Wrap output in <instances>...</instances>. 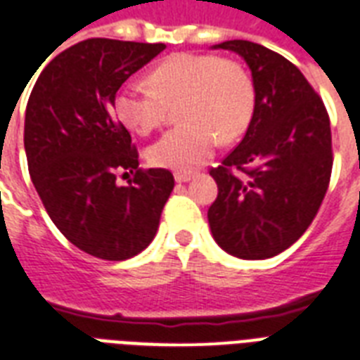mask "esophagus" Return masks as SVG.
Wrapping results in <instances>:
<instances>
[{
  "label": "esophagus",
  "mask_w": 360,
  "mask_h": 360,
  "mask_svg": "<svg viewBox=\"0 0 360 360\" xmlns=\"http://www.w3.org/2000/svg\"><path fill=\"white\" fill-rule=\"evenodd\" d=\"M193 176H195L193 171H176L174 172V180H176L178 184L189 182V180H191Z\"/></svg>",
  "instance_id": "1"
}]
</instances>
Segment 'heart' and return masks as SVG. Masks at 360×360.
<instances>
[{
    "instance_id": "1",
    "label": "heart",
    "mask_w": 360,
    "mask_h": 360,
    "mask_svg": "<svg viewBox=\"0 0 360 360\" xmlns=\"http://www.w3.org/2000/svg\"><path fill=\"white\" fill-rule=\"evenodd\" d=\"M148 84L125 82L114 97L120 122L139 135H150L178 107L182 125L167 131L148 150L150 163L174 171L202 165L221 141H235L248 129L255 108V88L244 67L229 58L180 52L160 61Z\"/></svg>"
}]
</instances>
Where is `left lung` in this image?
Masks as SVG:
<instances>
[{"label": "left lung", "instance_id": "8db88e82", "mask_svg": "<svg viewBox=\"0 0 360 360\" xmlns=\"http://www.w3.org/2000/svg\"><path fill=\"white\" fill-rule=\"evenodd\" d=\"M250 67L255 108L240 144L212 169L214 240L240 259H269L295 244L316 218L333 171L327 108L299 69L252 41H225ZM243 174L236 177L234 169Z\"/></svg>", "mask_w": 360, "mask_h": 360}]
</instances>
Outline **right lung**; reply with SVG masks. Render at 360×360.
<instances>
[{"mask_svg":"<svg viewBox=\"0 0 360 360\" xmlns=\"http://www.w3.org/2000/svg\"><path fill=\"white\" fill-rule=\"evenodd\" d=\"M163 43L86 39L39 75L26 107L30 176L61 235L107 261L135 257L154 240L174 178L139 169L129 131L116 120L120 86L154 60ZM136 171L129 186L115 174Z\"/></svg>","mask_w":360,"mask_h":360,"instance_id":"1","label":"right lung"}]
</instances>
